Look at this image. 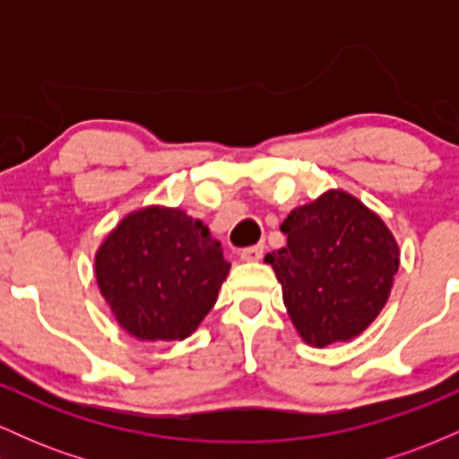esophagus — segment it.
Here are the masks:
<instances>
[{
    "mask_svg": "<svg viewBox=\"0 0 459 459\" xmlns=\"http://www.w3.org/2000/svg\"><path fill=\"white\" fill-rule=\"evenodd\" d=\"M263 252H265V244H256V246L241 247L239 256L244 261H259V259H263Z\"/></svg>",
    "mask_w": 459,
    "mask_h": 459,
    "instance_id": "34e87169",
    "label": "esophagus"
}]
</instances>
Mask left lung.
<instances>
[{"mask_svg":"<svg viewBox=\"0 0 459 459\" xmlns=\"http://www.w3.org/2000/svg\"><path fill=\"white\" fill-rule=\"evenodd\" d=\"M287 246L265 256L282 284L289 317L308 345L350 341L380 315L399 267L386 224L345 192L293 209Z\"/></svg>","mask_w":459,"mask_h":459,"instance_id":"left-lung-1","label":"left lung"}]
</instances>
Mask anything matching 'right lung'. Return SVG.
<instances>
[{"label":"right lung","mask_w":459,"mask_h":459,"mask_svg":"<svg viewBox=\"0 0 459 459\" xmlns=\"http://www.w3.org/2000/svg\"><path fill=\"white\" fill-rule=\"evenodd\" d=\"M94 267L125 330L146 341H175L192 334L213 308L230 263L198 220L151 207L116 226Z\"/></svg>","instance_id":"1"}]
</instances>
